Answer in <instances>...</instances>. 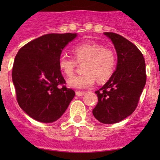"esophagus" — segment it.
Wrapping results in <instances>:
<instances>
[{"instance_id": "1", "label": "esophagus", "mask_w": 160, "mask_h": 160, "mask_svg": "<svg viewBox=\"0 0 160 160\" xmlns=\"http://www.w3.org/2000/svg\"><path fill=\"white\" fill-rule=\"evenodd\" d=\"M75 94L77 96H82L86 94V92H84V91H78V90H77V91L75 92Z\"/></svg>"}]
</instances>
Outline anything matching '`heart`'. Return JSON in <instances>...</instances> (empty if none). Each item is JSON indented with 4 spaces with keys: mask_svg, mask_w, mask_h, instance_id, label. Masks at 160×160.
Masks as SVG:
<instances>
[{
    "mask_svg": "<svg viewBox=\"0 0 160 160\" xmlns=\"http://www.w3.org/2000/svg\"><path fill=\"white\" fill-rule=\"evenodd\" d=\"M73 58L62 55L58 59L61 72L67 77L73 74L77 63H83L84 73L70 78L68 86L75 89L90 88L94 84L96 78L98 82L108 80L114 73L117 65L116 55L112 49L103 47L96 42L79 43L72 49Z\"/></svg>",
    "mask_w": 160,
    "mask_h": 160,
    "instance_id": "heart-1",
    "label": "heart"
}]
</instances>
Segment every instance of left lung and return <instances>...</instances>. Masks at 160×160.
<instances>
[{
  "label": "left lung",
  "mask_w": 160,
  "mask_h": 160,
  "mask_svg": "<svg viewBox=\"0 0 160 160\" xmlns=\"http://www.w3.org/2000/svg\"><path fill=\"white\" fill-rule=\"evenodd\" d=\"M104 34L114 44L118 62L108 82L95 91L98 102L92 112L102 123L113 124L136 109L146 84V65L143 55L132 42L115 32Z\"/></svg>",
  "instance_id": "1"
}]
</instances>
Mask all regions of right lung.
I'll list each match as a JSON object with an SVG mask.
<instances>
[{
	"instance_id": "1",
	"label": "right lung",
	"mask_w": 160,
	"mask_h": 160,
	"mask_svg": "<svg viewBox=\"0 0 160 160\" xmlns=\"http://www.w3.org/2000/svg\"><path fill=\"white\" fill-rule=\"evenodd\" d=\"M77 33H49L31 41L17 53L12 78L20 107L33 119L53 122L66 111L75 92L66 88L58 67L62 49Z\"/></svg>"
}]
</instances>
